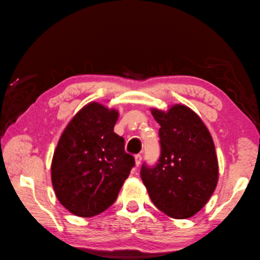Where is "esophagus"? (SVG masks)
Returning <instances> with one entry per match:
<instances>
[{
  "instance_id": "1",
  "label": "esophagus",
  "mask_w": 260,
  "mask_h": 260,
  "mask_svg": "<svg viewBox=\"0 0 260 260\" xmlns=\"http://www.w3.org/2000/svg\"><path fill=\"white\" fill-rule=\"evenodd\" d=\"M134 159H135L136 167H139L140 165H141V160H142V155H141V154H136L135 157H134Z\"/></svg>"
}]
</instances>
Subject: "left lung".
<instances>
[{
	"label": "left lung",
	"mask_w": 260,
	"mask_h": 260,
	"mask_svg": "<svg viewBox=\"0 0 260 260\" xmlns=\"http://www.w3.org/2000/svg\"><path fill=\"white\" fill-rule=\"evenodd\" d=\"M151 114L160 125L161 153L158 164L143 165L141 177L151 201L175 219L194 216L204 208L218 182V160L207 126L194 111L174 105Z\"/></svg>",
	"instance_id": "obj_1"
}]
</instances>
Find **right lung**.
I'll return each mask as SVG.
<instances>
[{"instance_id":"add662e5","label":"right lung","mask_w":260,"mask_h":260,"mask_svg":"<svg viewBox=\"0 0 260 260\" xmlns=\"http://www.w3.org/2000/svg\"><path fill=\"white\" fill-rule=\"evenodd\" d=\"M118 111L101 103L84 106L61 134L51 179L61 205L79 217L101 214L114 204L135 165L114 132Z\"/></svg>"}]
</instances>
